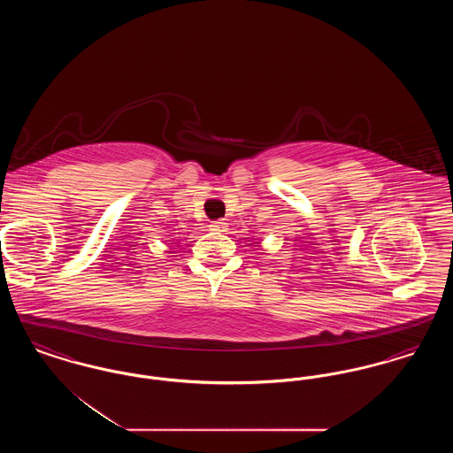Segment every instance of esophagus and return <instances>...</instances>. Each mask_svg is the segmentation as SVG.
<instances>
[{
	"instance_id": "34e87169",
	"label": "esophagus",
	"mask_w": 453,
	"mask_h": 453,
	"mask_svg": "<svg viewBox=\"0 0 453 453\" xmlns=\"http://www.w3.org/2000/svg\"><path fill=\"white\" fill-rule=\"evenodd\" d=\"M226 229H227V224H226V222L216 220V222L211 224V231H214V233H226Z\"/></svg>"
}]
</instances>
